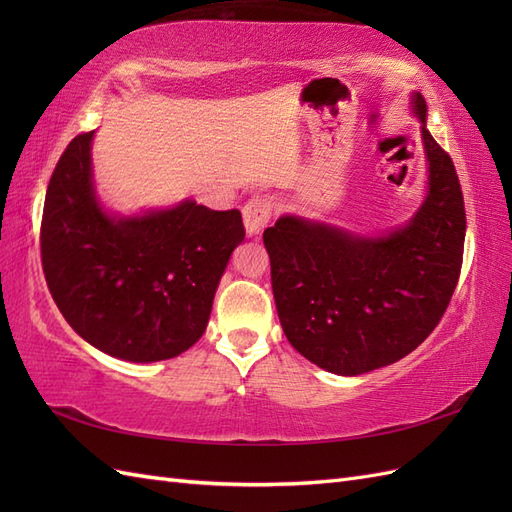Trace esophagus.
Returning <instances> with one entry per match:
<instances>
[{"mask_svg":"<svg viewBox=\"0 0 512 512\" xmlns=\"http://www.w3.org/2000/svg\"><path fill=\"white\" fill-rule=\"evenodd\" d=\"M273 213V203L267 196H254L252 200H247V205L243 207V224L250 237H258L265 226L271 220Z\"/></svg>","mask_w":512,"mask_h":512,"instance_id":"34e87169","label":"esophagus"}]
</instances>
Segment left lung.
I'll list each match as a JSON object with an SVG mask.
<instances>
[{"instance_id": "obj_1", "label": "left lung", "mask_w": 512, "mask_h": 512, "mask_svg": "<svg viewBox=\"0 0 512 512\" xmlns=\"http://www.w3.org/2000/svg\"><path fill=\"white\" fill-rule=\"evenodd\" d=\"M410 106L421 121L427 194L404 226L365 237L282 215L262 235L288 342L331 374L359 376L404 359L436 329L459 280L466 239L459 177L427 130L418 91Z\"/></svg>"}]
</instances>
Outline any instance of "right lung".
I'll return each instance as SVG.
<instances>
[{
    "label": "right lung",
    "instance_id": "add662e5",
    "mask_svg": "<svg viewBox=\"0 0 512 512\" xmlns=\"http://www.w3.org/2000/svg\"><path fill=\"white\" fill-rule=\"evenodd\" d=\"M91 141L94 132L72 138L46 188V284L87 344L132 363L173 359L207 329L230 254L245 239L241 213L192 198L134 215L106 211Z\"/></svg>",
    "mask_w": 512,
    "mask_h": 512
}]
</instances>
